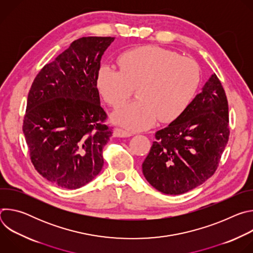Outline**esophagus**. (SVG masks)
<instances>
[{"label":"esophagus","mask_w":253,"mask_h":253,"mask_svg":"<svg viewBox=\"0 0 253 253\" xmlns=\"http://www.w3.org/2000/svg\"><path fill=\"white\" fill-rule=\"evenodd\" d=\"M113 135L115 137H130L133 135V133L122 128H115L113 131Z\"/></svg>","instance_id":"obj_1"}]
</instances>
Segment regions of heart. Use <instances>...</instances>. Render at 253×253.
I'll use <instances>...</instances> for the list:
<instances>
[{"label": "heart", "mask_w": 253, "mask_h": 253, "mask_svg": "<svg viewBox=\"0 0 253 253\" xmlns=\"http://www.w3.org/2000/svg\"><path fill=\"white\" fill-rule=\"evenodd\" d=\"M119 70L102 65L96 87L112 107L123 104L138 88L136 101L113 113L115 123L133 130L151 127L157 120L171 122L181 115L194 98L200 82L197 63L158 46H143L124 52L117 59Z\"/></svg>", "instance_id": "heart-1"}]
</instances>
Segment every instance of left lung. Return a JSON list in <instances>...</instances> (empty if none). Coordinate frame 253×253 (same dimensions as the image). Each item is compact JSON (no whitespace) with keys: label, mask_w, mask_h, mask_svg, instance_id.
<instances>
[{"label":"left lung","mask_w":253,"mask_h":253,"mask_svg":"<svg viewBox=\"0 0 253 253\" xmlns=\"http://www.w3.org/2000/svg\"><path fill=\"white\" fill-rule=\"evenodd\" d=\"M229 133L227 97L213 74L185 111L155 133L143 174L162 193H185L214 174Z\"/></svg>","instance_id":"1"}]
</instances>
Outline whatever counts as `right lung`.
I'll return each instance as SVG.
<instances>
[{
	"label": "right lung",
	"mask_w": 253,
	"mask_h": 253,
	"mask_svg": "<svg viewBox=\"0 0 253 253\" xmlns=\"http://www.w3.org/2000/svg\"><path fill=\"white\" fill-rule=\"evenodd\" d=\"M114 37H83L34 79L23 132L31 162L45 179L66 189L80 188L101 171L103 147L112 136L105 124L96 75Z\"/></svg>",
	"instance_id": "add662e5"
}]
</instances>
